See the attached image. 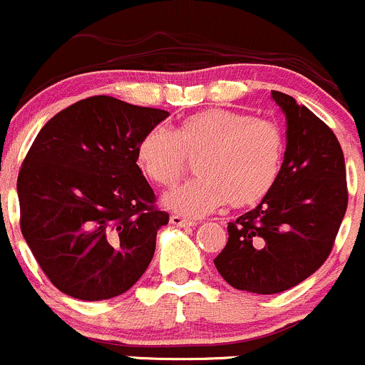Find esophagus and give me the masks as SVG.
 I'll use <instances>...</instances> for the list:
<instances>
[{"mask_svg":"<svg viewBox=\"0 0 365 365\" xmlns=\"http://www.w3.org/2000/svg\"><path fill=\"white\" fill-rule=\"evenodd\" d=\"M170 222L174 223L175 227H195V225H197V223H195L193 220L184 218V216H181V215H172L170 216Z\"/></svg>","mask_w":365,"mask_h":365,"instance_id":"esophagus-1","label":"esophagus"}]
</instances>
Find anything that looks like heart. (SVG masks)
<instances>
[{
  "instance_id": "b5f03b06",
  "label": "heart",
  "mask_w": 365,
  "mask_h": 365,
  "mask_svg": "<svg viewBox=\"0 0 365 365\" xmlns=\"http://www.w3.org/2000/svg\"><path fill=\"white\" fill-rule=\"evenodd\" d=\"M286 140L277 122L230 110L198 111L175 133L150 129L138 143L136 160L149 181L168 187L197 161L200 178L174 187L163 204L178 215L204 216L220 205L248 209L264 200L280 178Z\"/></svg>"
}]
</instances>
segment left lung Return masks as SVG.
Wrapping results in <instances>:
<instances>
[{"label":"left lung","instance_id":"8db88e82","mask_svg":"<svg viewBox=\"0 0 365 365\" xmlns=\"http://www.w3.org/2000/svg\"><path fill=\"white\" fill-rule=\"evenodd\" d=\"M287 118L280 178L255 209L227 225L215 266L232 287L275 294L312 275L330 255L346 207L344 154L330 128L291 96L272 90Z\"/></svg>","mask_w":365,"mask_h":365}]
</instances>
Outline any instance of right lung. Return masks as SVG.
I'll return each mask as SVG.
<instances>
[{
	"label": "right lung",
	"mask_w": 365,
	"mask_h": 365,
	"mask_svg": "<svg viewBox=\"0 0 365 365\" xmlns=\"http://www.w3.org/2000/svg\"><path fill=\"white\" fill-rule=\"evenodd\" d=\"M168 111L93 96L56 113L17 178L21 232L53 286L78 300L125 293L145 273L168 212L136 165Z\"/></svg>",
	"instance_id": "1"
}]
</instances>
